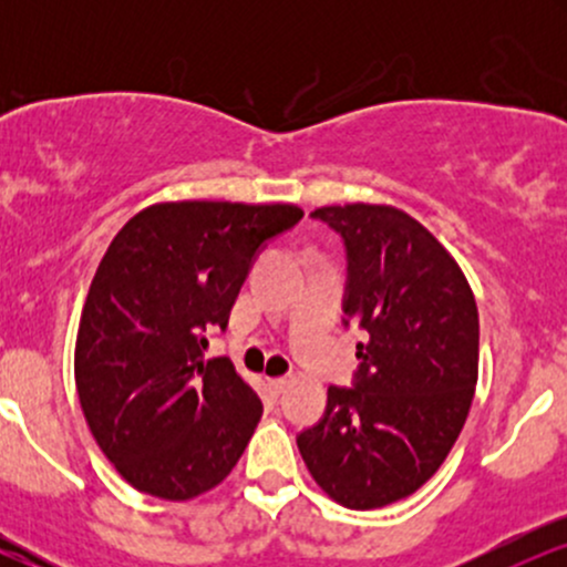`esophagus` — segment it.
Wrapping results in <instances>:
<instances>
[{
    "mask_svg": "<svg viewBox=\"0 0 567 567\" xmlns=\"http://www.w3.org/2000/svg\"><path fill=\"white\" fill-rule=\"evenodd\" d=\"M269 386H271V392H275V394H282L285 389L290 386V379H269Z\"/></svg>",
    "mask_w": 567,
    "mask_h": 567,
    "instance_id": "34e87169",
    "label": "esophagus"
}]
</instances>
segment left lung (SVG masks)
Returning <instances> with one entry per match:
<instances>
[{"label":"left lung","instance_id":"obj_1","mask_svg":"<svg viewBox=\"0 0 567 567\" xmlns=\"http://www.w3.org/2000/svg\"><path fill=\"white\" fill-rule=\"evenodd\" d=\"M347 247L343 324H360L354 386L328 389L298 434L306 470L347 509L408 498L440 470L470 415L480 362L474 292L426 226L392 205L317 207Z\"/></svg>","mask_w":567,"mask_h":567}]
</instances>
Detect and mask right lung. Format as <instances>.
<instances>
[{"mask_svg": "<svg viewBox=\"0 0 567 567\" xmlns=\"http://www.w3.org/2000/svg\"><path fill=\"white\" fill-rule=\"evenodd\" d=\"M296 205L159 202L122 226L97 264L74 349L90 432L135 491L188 501L229 477L261 421V396L205 330L229 324L266 239Z\"/></svg>", "mask_w": 567, "mask_h": 567, "instance_id": "obj_1", "label": "right lung"}]
</instances>
